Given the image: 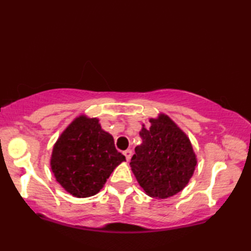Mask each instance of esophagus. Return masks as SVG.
<instances>
[{
  "label": "esophagus",
  "instance_id": "esophagus-1",
  "mask_svg": "<svg viewBox=\"0 0 251 251\" xmlns=\"http://www.w3.org/2000/svg\"><path fill=\"white\" fill-rule=\"evenodd\" d=\"M123 154H124V155H125L127 161H129V159L131 158V155H132V151L130 150V149H127L126 151L123 152Z\"/></svg>",
  "mask_w": 251,
  "mask_h": 251
}]
</instances>
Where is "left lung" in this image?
Instances as JSON below:
<instances>
[{
    "label": "left lung",
    "mask_w": 251,
    "mask_h": 251,
    "mask_svg": "<svg viewBox=\"0 0 251 251\" xmlns=\"http://www.w3.org/2000/svg\"><path fill=\"white\" fill-rule=\"evenodd\" d=\"M150 123L142 127V142L136 147L129 165L148 195L166 199L188 184L196 157L189 138L168 116L162 114Z\"/></svg>",
    "instance_id": "left-lung-1"
}]
</instances>
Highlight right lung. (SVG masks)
<instances>
[{
	"label": "right lung",
	"mask_w": 251,
	"mask_h": 251,
	"mask_svg": "<svg viewBox=\"0 0 251 251\" xmlns=\"http://www.w3.org/2000/svg\"><path fill=\"white\" fill-rule=\"evenodd\" d=\"M124 161L113 137L101 129L98 120L79 116L55 143L50 165L63 189L74 196L88 197L98 193Z\"/></svg>",
	"instance_id": "right-lung-1"
}]
</instances>
